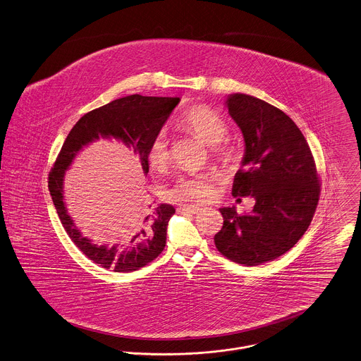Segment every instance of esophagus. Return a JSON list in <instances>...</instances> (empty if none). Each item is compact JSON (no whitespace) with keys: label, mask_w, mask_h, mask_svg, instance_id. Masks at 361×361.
Instances as JSON below:
<instances>
[{"label":"esophagus","mask_w":361,"mask_h":361,"mask_svg":"<svg viewBox=\"0 0 361 361\" xmlns=\"http://www.w3.org/2000/svg\"><path fill=\"white\" fill-rule=\"evenodd\" d=\"M178 212H188V214H197V212H202V209L197 207V206H193V204H183V206L178 207Z\"/></svg>","instance_id":"34e87169"}]
</instances>
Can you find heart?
I'll list each match as a JSON object with an SVG mask.
<instances>
[{"label":"heart","instance_id":"obj_1","mask_svg":"<svg viewBox=\"0 0 361 361\" xmlns=\"http://www.w3.org/2000/svg\"><path fill=\"white\" fill-rule=\"evenodd\" d=\"M180 126L191 132L204 145L214 147L216 155L224 159L232 157V149L219 143L228 133L225 120L207 107H195L180 118ZM147 159L151 168L162 169L169 159V139L165 130L158 132L149 143ZM214 196V184L210 174H192L183 176L177 180L169 191L173 200H193L206 202Z\"/></svg>","mask_w":361,"mask_h":361}]
</instances>
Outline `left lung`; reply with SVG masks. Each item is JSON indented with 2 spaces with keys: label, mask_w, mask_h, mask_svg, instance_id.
Wrapping results in <instances>:
<instances>
[{
  "label": "left lung",
  "mask_w": 361,
  "mask_h": 361,
  "mask_svg": "<svg viewBox=\"0 0 361 361\" xmlns=\"http://www.w3.org/2000/svg\"><path fill=\"white\" fill-rule=\"evenodd\" d=\"M225 105L245 143L232 195L252 196L255 206L244 215L219 209L224 226L214 243L232 262L256 266L285 254L305 233L318 206V173L304 135L282 110L240 92Z\"/></svg>",
  "instance_id": "8db88e82"
}]
</instances>
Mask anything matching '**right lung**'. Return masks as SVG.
Listing matches in <instances>:
<instances>
[{"instance_id": "right-lung-1", "label": "right lung", "mask_w": 361, "mask_h": 361, "mask_svg": "<svg viewBox=\"0 0 361 361\" xmlns=\"http://www.w3.org/2000/svg\"><path fill=\"white\" fill-rule=\"evenodd\" d=\"M178 102L180 98L135 94L87 113L68 133L49 174V191L65 232L90 260L106 270L130 273L152 262L166 245L168 224L176 210L171 204L161 203L152 212L136 216L118 237L120 241L95 244L83 235L68 212L64 199L65 173L85 147L99 139H106L117 140L132 149L147 176L149 143L161 132Z\"/></svg>"}]
</instances>
